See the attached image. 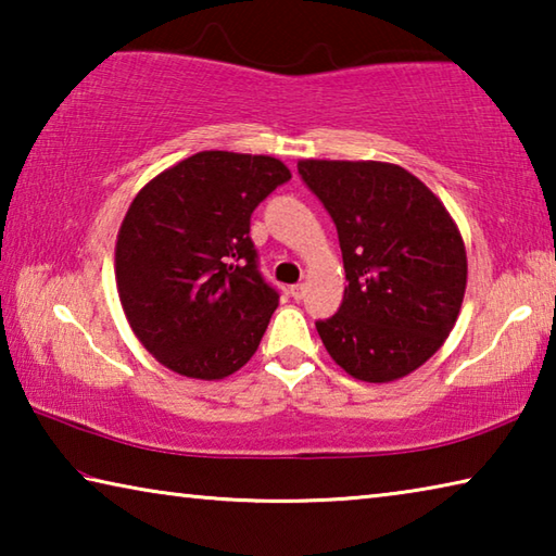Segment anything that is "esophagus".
Here are the masks:
<instances>
[{
	"mask_svg": "<svg viewBox=\"0 0 556 556\" xmlns=\"http://www.w3.org/2000/svg\"><path fill=\"white\" fill-rule=\"evenodd\" d=\"M304 291H306V287H304V285H294V287L289 289V294L299 301L301 296H304Z\"/></svg>",
	"mask_w": 556,
	"mask_h": 556,
	"instance_id": "1",
	"label": "esophagus"
}]
</instances>
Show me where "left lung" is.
I'll return each mask as SVG.
<instances>
[{"instance_id":"obj_1","label":"left lung","mask_w":556,"mask_h":556,"mask_svg":"<svg viewBox=\"0 0 556 556\" xmlns=\"http://www.w3.org/2000/svg\"><path fill=\"white\" fill-rule=\"evenodd\" d=\"M301 181L331 215L348 287L316 321L328 355L365 382L425 365L454 328L466 291V250L429 188L382 162H299Z\"/></svg>"}]
</instances>
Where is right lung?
<instances>
[{
	"label": "right lung",
	"instance_id": "right-lung-1",
	"mask_svg": "<svg viewBox=\"0 0 556 556\" xmlns=\"http://www.w3.org/2000/svg\"><path fill=\"white\" fill-rule=\"evenodd\" d=\"M289 178L275 156L199 152L131 201L117 291L131 331L168 370L220 380L255 355L279 291L262 277L250 218Z\"/></svg>",
	"mask_w": 556,
	"mask_h": 556
}]
</instances>
